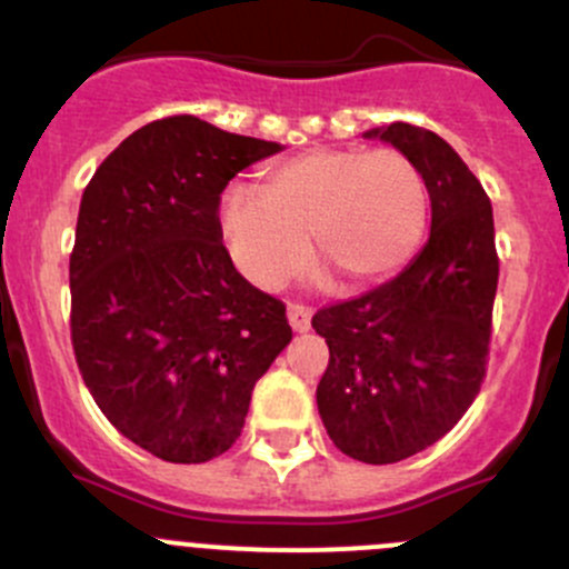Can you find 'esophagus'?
<instances>
[{
	"instance_id": "obj_1",
	"label": "esophagus",
	"mask_w": 569,
	"mask_h": 569,
	"mask_svg": "<svg viewBox=\"0 0 569 569\" xmlns=\"http://www.w3.org/2000/svg\"><path fill=\"white\" fill-rule=\"evenodd\" d=\"M311 306H306V302H289V325L297 333H306L311 328Z\"/></svg>"
}]
</instances>
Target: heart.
<instances>
[{
    "label": "heart",
    "instance_id": "1",
    "mask_svg": "<svg viewBox=\"0 0 569 569\" xmlns=\"http://www.w3.org/2000/svg\"><path fill=\"white\" fill-rule=\"evenodd\" d=\"M431 191L400 150L328 147L278 163L258 191L236 186L219 206V233L241 274L263 291L289 283L313 256L350 283L400 272L428 230Z\"/></svg>",
    "mask_w": 569,
    "mask_h": 569
}]
</instances>
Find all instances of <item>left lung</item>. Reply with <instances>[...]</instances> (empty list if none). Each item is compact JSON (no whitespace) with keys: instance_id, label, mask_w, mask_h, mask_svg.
Listing matches in <instances>:
<instances>
[{"instance_id":"1","label":"left lung","mask_w":569,"mask_h":569,"mask_svg":"<svg viewBox=\"0 0 569 569\" xmlns=\"http://www.w3.org/2000/svg\"><path fill=\"white\" fill-rule=\"evenodd\" d=\"M367 136L422 169L431 239L397 278L313 313L330 350L317 406L341 453L395 465L439 442L481 391L500 261L492 202L445 138L408 121Z\"/></svg>"}]
</instances>
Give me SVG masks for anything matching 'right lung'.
<instances>
[{"mask_svg":"<svg viewBox=\"0 0 569 569\" xmlns=\"http://www.w3.org/2000/svg\"><path fill=\"white\" fill-rule=\"evenodd\" d=\"M274 141L167 116L127 136L80 200L71 347L116 431L172 465L233 448L258 378L291 341L286 306L236 272L222 191Z\"/></svg>","mask_w":569,"mask_h":569,"instance_id":"1","label":"right lung"}]
</instances>
